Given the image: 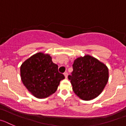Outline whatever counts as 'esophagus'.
<instances>
[{
	"label": "esophagus",
	"mask_w": 126,
	"mask_h": 126,
	"mask_svg": "<svg viewBox=\"0 0 126 126\" xmlns=\"http://www.w3.org/2000/svg\"><path fill=\"white\" fill-rule=\"evenodd\" d=\"M64 76H65L66 78H67V77H68V73L64 72Z\"/></svg>",
	"instance_id": "34e87169"
}]
</instances>
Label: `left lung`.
<instances>
[{
  "mask_svg": "<svg viewBox=\"0 0 126 126\" xmlns=\"http://www.w3.org/2000/svg\"><path fill=\"white\" fill-rule=\"evenodd\" d=\"M70 80L74 93L81 99L91 100L101 93L108 83L106 66L90 55L78 58L73 64Z\"/></svg>",
  "mask_w": 126,
  "mask_h": 126,
  "instance_id": "8db88e82",
  "label": "left lung"
}]
</instances>
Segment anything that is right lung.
<instances>
[{
    "instance_id": "1",
    "label": "right lung",
    "mask_w": 126,
    "mask_h": 126,
    "mask_svg": "<svg viewBox=\"0 0 126 126\" xmlns=\"http://www.w3.org/2000/svg\"><path fill=\"white\" fill-rule=\"evenodd\" d=\"M49 55L38 53L25 61L20 67L21 79L27 90L37 98H45L53 94L61 80L64 78L58 72Z\"/></svg>"
}]
</instances>
